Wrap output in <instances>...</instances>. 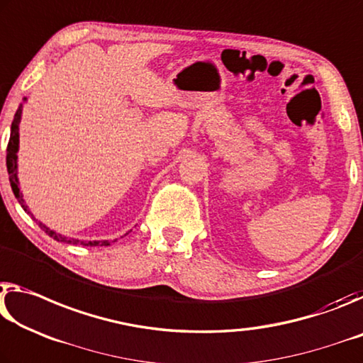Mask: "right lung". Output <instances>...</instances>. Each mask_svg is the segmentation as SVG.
<instances>
[{"instance_id": "right-lung-1", "label": "right lung", "mask_w": 363, "mask_h": 363, "mask_svg": "<svg viewBox=\"0 0 363 363\" xmlns=\"http://www.w3.org/2000/svg\"><path fill=\"white\" fill-rule=\"evenodd\" d=\"M23 101H27V98H23ZM21 116H22V104L19 106V109H17L16 116H14V121L11 123V136H9V143H8V150H6V165H8V174H9V183H11V188H13V193L16 196V199L19 201V204L23 207V211L27 213H30L33 217V213L28 211L27 204L23 203V198H22V193L19 189V178H17V151H19V122H21ZM33 220H37V218L33 217ZM40 228L45 231L46 235H50L52 240L56 241H61V242H69V245H83V246H109L111 242L109 241H80V240H74V238H65L62 235L56 233V231L50 230L48 227H45L43 223L38 222Z\"/></svg>"}]
</instances>
